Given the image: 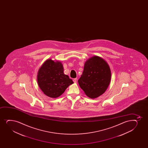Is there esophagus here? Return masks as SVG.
I'll list each match as a JSON object with an SVG mask.
<instances>
[{
  "mask_svg": "<svg viewBox=\"0 0 148 148\" xmlns=\"http://www.w3.org/2000/svg\"><path fill=\"white\" fill-rule=\"evenodd\" d=\"M73 82H74V83H77V78H74V79H73Z\"/></svg>",
  "mask_w": 148,
  "mask_h": 148,
  "instance_id": "34e87169",
  "label": "esophagus"
}]
</instances>
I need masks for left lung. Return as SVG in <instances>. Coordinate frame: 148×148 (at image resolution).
I'll return each instance as SVG.
<instances>
[{"instance_id":"8db88e82","label":"left lung","mask_w":148,"mask_h":148,"mask_svg":"<svg viewBox=\"0 0 148 148\" xmlns=\"http://www.w3.org/2000/svg\"><path fill=\"white\" fill-rule=\"evenodd\" d=\"M110 79L111 71L109 64L100 57L94 56L85 62L78 82L87 96L95 99L105 93Z\"/></svg>"}]
</instances>
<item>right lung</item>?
<instances>
[{
	"mask_svg": "<svg viewBox=\"0 0 148 148\" xmlns=\"http://www.w3.org/2000/svg\"><path fill=\"white\" fill-rule=\"evenodd\" d=\"M38 85L48 97L56 98L73 83L68 75L64 73L62 63L47 59L39 68L37 75Z\"/></svg>",
	"mask_w": 148,
	"mask_h": 148,
	"instance_id": "1",
	"label": "right lung"
}]
</instances>
